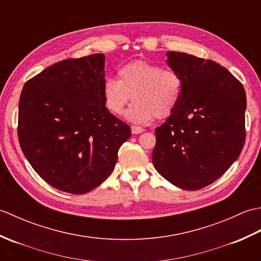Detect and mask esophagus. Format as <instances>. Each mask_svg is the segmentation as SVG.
Wrapping results in <instances>:
<instances>
[{"label":"esophagus","mask_w":261,"mask_h":261,"mask_svg":"<svg viewBox=\"0 0 261 261\" xmlns=\"http://www.w3.org/2000/svg\"><path fill=\"white\" fill-rule=\"evenodd\" d=\"M145 131V129L143 127H140V126H131V132L132 135H139V134H142V132Z\"/></svg>","instance_id":"1"}]
</instances>
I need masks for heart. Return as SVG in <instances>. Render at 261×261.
I'll return each instance as SVG.
<instances>
[{
  "mask_svg": "<svg viewBox=\"0 0 261 261\" xmlns=\"http://www.w3.org/2000/svg\"><path fill=\"white\" fill-rule=\"evenodd\" d=\"M118 79L104 80V105L112 114L120 115L131 96L134 103L127 109L125 118L132 123H147L153 116L167 118L180 101V76L160 65L136 60L122 66L118 70Z\"/></svg>",
  "mask_w": 261,
  "mask_h": 261,
  "instance_id": "heart-1",
  "label": "heart"
}]
</instances>
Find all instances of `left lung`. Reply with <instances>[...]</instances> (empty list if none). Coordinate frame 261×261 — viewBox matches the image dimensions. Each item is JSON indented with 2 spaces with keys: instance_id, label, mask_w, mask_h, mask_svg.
I'll return each instance as SVG.
<instances>
[{
  "instance_id": "8db88e82",
  "label": "left lung",
  "mask_w": 261,
  "mask_h": 261,
  "mask_svg": "<svg viewBox=\"0 0 261 261\" xmlns=\"http://www.w3.org/2000/svg\"><path fill=\"white\" fill-rule=\"evenodd\" d=\"M167 65L180 76V101L156 127L154 168L171 184L196 191L212 184L245 146L246 92L218 63L168 51Z\"/></svg>"
}]
</instances>
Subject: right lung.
Masks as SVG:
<instances>
[{"label": "right lung", "instance_id": "right-lung-1", "mask_svg": "<svg viewBox=\"0 0 261 261\" xmlns=\"http://www.w3.org/2000/svg\"><path fill=\"white\" fill-rule=\"evenodd\" d=\"M103 54L66 59L28 81L19 102L22 152L49 185L71 194L112 173L131 129L105 108Z\"/></svg>", "mask_w": 261, "mask_h": 261}]
</instances>
